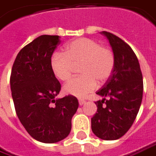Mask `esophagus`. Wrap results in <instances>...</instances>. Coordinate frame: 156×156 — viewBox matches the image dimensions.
<instances>
[{
  "label": "esophagus",
  "instance_id": "1",
  "mask_svg": "<svg viewBox=\"0 0 156 156\" xmlns=\"http://www.w3.org/2000/svg\"><path fill=\"white\" fill-rule=\"evenodd\" d=\"M78 103H79V105H83L85 103V101L83 99H78Z\"/></svg>",
  "mask_w": 156,
  "mask_h": 156
}]
</instances>
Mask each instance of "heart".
Wrapping results in <instances>:
<instances>
[{
  "label": "heart",
  "instance_id": "obj_1",
  "mask_svg": "<svg viewBox=\"0 0 156 156\" xmlns=\"http://www.w3.org/2000/svg\"><path fill=\"white\" fill-rule=\"evenodd\" d=\"M79 65L82 74L69 80L64 85V91L83 98L97 88L98 81L104 83L110 79L115 69V54L98 41L78 38L66 46L65 52H54L50 61L52 73L62 81L71 78L75 66Z\"/></svg>",
  "mask_w": 156,
  "mask_h": 156
}]
</instances>
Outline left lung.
<instances>
[{
    "label": "left lung",
    "mask_w": 156,
    "mask_h": 156,
    "mask_svg": "<svg viewBox=\"0 0 156 156\" xmlns=\"http://www.w3.org/2000/svg\"><path fill=\"white\" fill-rule=\"evenodd\" d=\"M102 34L109 40L115 65L110 79L97 91L104 98L95 103L98 110L91 118V129L101 139L112 141L124 136L135 121L142 104L143 81L131 47L111 33Z\"/></svg>",
    "instance_id": "1"
}]
</instances>
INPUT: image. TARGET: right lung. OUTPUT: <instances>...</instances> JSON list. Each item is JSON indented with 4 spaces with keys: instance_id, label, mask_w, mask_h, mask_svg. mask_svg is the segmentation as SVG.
Wrapping results in <instances>:
<instances>
[{
    "instance_id": "obj_1",
    "label": "right lung",
    "mask_w": 156,
    "mask_h": 156,
    "mask_svg": "<svg viewBox=\"0 0 156 156\" xmlns=\"http://www.w3.org/2000/svg\"><path fill=\"white\" fill-rule=\"evenodd\" d=\"M60 43L58 35H41L25 46L14 62L10 87L18 118L33 138L44 143L65 139L78 108L72 95L55 99L61 84L50 66Z\"/></svg>"
}]
</instances>
